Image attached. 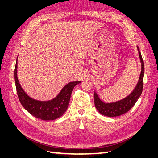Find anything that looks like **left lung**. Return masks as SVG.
Masks as SVG:
<instances>
[{
	"label": "left lung",
	"instance_id": "left-lung-1",
	"mask_svg": "<svg viewBox=\"0 0 158 158\" xmlns=\"http://www.w3.org/2000/svg\"><path fill=\"white\" fill-rule=\"evenodd\" d=\"M138 53L142 63V70L139 80L136 85L135 89L133 92L127 96L126 98L123 99L121 101L114 103H105L102 102L98 98L96 93H94V103L95 106L98 109V111L106 117H117L120 116L123 114L128 112L136 103L138 98L143 90V85H144V60L140 53L139 48L138 47Z\"/></svg>",
	"mask_w": 158,
	"mask_h": 158
}]
</instances>
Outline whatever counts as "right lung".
Masks as SVG:
<instances>
[{
  "label": "right lung",
  "instance_id": "1",
  "mask_svg": "<svg viewBox=\"0 0 158 158\" xmlns=\"http://www.w3.org/2000/svg\"><path fill=\"white\" fill-rule=\"evenodd\" d=\"M17 61L14 75L19 100L31 115L44 121H51L60 117L68 108L72 91L81 82H73L66 84L57 96L48 102H39L32 99L24 92L19 84L17 77Z\"/></svg>",
  "mask_w": 158,
  "mask_h": 158
}]
</instances>
